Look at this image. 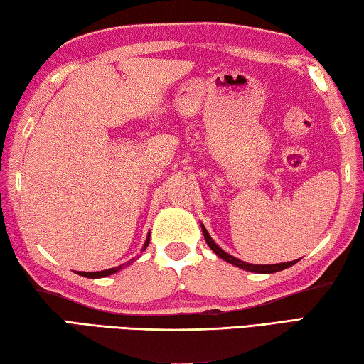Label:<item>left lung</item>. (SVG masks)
I'll use <instances>...</instances> for the list:
<instances>
[{
    "instance_id": "1",
    "label": "left lung",
    "mask_w": 364,
    "mask_h": 364,
    "mask_svg": "<svg viewBox=\"0 0 364 364\" xmlns=\"http://www.w3.org/2000/svg\"><path fill=\"white\" fill-rule=\"evenodd\" d=\"M202 226V232H204V237H205V242L208 244V247H210L215 254H217L221 260H225L228 263L234 264V267L241 268V269H245V271H252V273H263V274H269V273H278V271L281 269H286L289 267H292V264L297 263L299 260H294V262H287V263H274V264H252V263H245L242 260H239V258L232 257L230 254H226V252L218 247L217 244H215L213 239L210 237V234H208V231L205 230V226L200 223Z\"/></svg>"
}]
</instances>
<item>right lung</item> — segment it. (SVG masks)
<instances>
[{
  "instance_id": "right-lung-1",
  "label": "right lung",
  "mask_w": 364,
  "mask_h": 364,
  "mask_svg": "<svg viewBox=\"0 0 364 364\" xmlns=\"http://www.w3.org/2000/svg\"><path fill=\"white\" fill-rule=\"evenodd\" d=\"M149 236H151V232H149ZM149 236H147V239H146V242H144V245H143V250H146V247L147 245H149ZM133 262V260H132ZM132 262H128V263H125V264H130ZM123 268V264H120V267H117V268H109V269H102V271H93V273H86V271H78V274L80 276H85V278H91V279H96V278H106V276H110V274H114V273H117V271L119 269H122Z\"/></svg>"
}]
</instances>
